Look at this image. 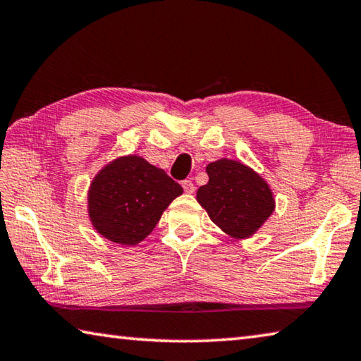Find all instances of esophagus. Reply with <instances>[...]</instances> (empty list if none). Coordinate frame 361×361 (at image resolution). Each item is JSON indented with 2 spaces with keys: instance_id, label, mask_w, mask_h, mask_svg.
<instances>
[{
  "instance_id": "34e87169",
  "label": "esophagus",
  "mask_w": 361,
  "mask_h": 361,
  "mask_svg": "<svg viewBox=\"0 0 361 361\" xmlns=\"http://www.w3.org/2000/svg\"><path fill=\"white\" fill-rule=\"evenodd\" d=\"M181 186H183V189H185V192H188V194H192V192H194V189H195L194 183H192L191 180H185V181H181Z\"/></svg>"
}]
</instances>
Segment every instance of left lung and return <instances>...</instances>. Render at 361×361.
Masks as SVG:
<instances>
[{
    "instance_id": "obj_1",
    "label": "left lung",
    "mask_w": 361,
    "mask_h": 361,
    "mask_svg": "<svg viewBox=\"0 0 361 361\" xmlns=\"http://www.w3.org/2000/svg\"><path fill=\"white\" fill-rule=\"evenodd\" d=\"M207 173L209 183L197 189V200L212 221L235 239L255 234L276 207L267 183L229 159L209 164Z\"/></svg>"
}]
</instances>
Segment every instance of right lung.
Segmentation results:
<instances>
[{
    "instance_id": "right-lung-1",
    "label": "right lung",
    "mask_w": 361,
    "mask_h": 361,
    "mask_svg": "<svg viewBox=\"0 0 361 361\" xmlns=\"http://www.w3.org/2000/svg\"><path fill=\"white\" fill-rule=\"evenodd\" d=\"M181 192L178 183L143 157H119L102 169L90 185V221L111 242L137 245Z\"/></svg>"
}]
</instances>
